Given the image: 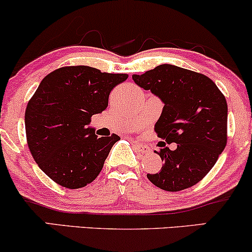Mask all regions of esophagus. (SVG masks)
<instances>
[{"mask_svg": "<svg viewBox=\"0 0 252 252\" xmlns=\"http://www.w3.org/2000/svg\"><path fill=\"white\" fill-rule=\"evenodd\" d=\"M134 144H135L136 150H137L138 153H141V154H148V153H150L149 146H147V144L138 142V141H135Z\"/></svg>", "mask_w": 252, "mask_h": 252, "instance_id": "obj_1", "label": "esophagus"}]
</instances>
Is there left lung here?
I'll return each mask as SVG.
<instances>
[{"instance_id":"8db88e82","label":"left lung","mask_w":252,"mask_h":252,"mask_svg":"<svg viewBox=\"0 0 252 252\" xmlns=\"http://www.w3.org/2000/svg\"><path fill=\"white\" fill-rule=\"evenodd\" d=\"M140 88L150 90L162 102L155 131L170 150L158 153L163 164L160 172L147 174L158 189L178 192L192 187L215 166L227 141V104L209 77L163 63L143 74H132Z\"/></svg>"}]
</instances>
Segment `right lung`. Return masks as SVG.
I'll return each instance as SVG.
<instances>
[{"mask_svg": "<svg viewBox=\"0 0 252 252\" xmlns=\"http://www.w3.org/2000/svg\"><path fill=\"white\" fill-rule=\"evenodd\" d=\"M126 78L80 65L58 68L41 80L26 109V135L37 166L58 185L80 189L100 173L121 138L98 137L90 122L108 108L111 90Z\"/></svg>", "mask_w": 252, "mask_h": 252, "instance_id": "1", "label": "right lung"}]
</instances>
